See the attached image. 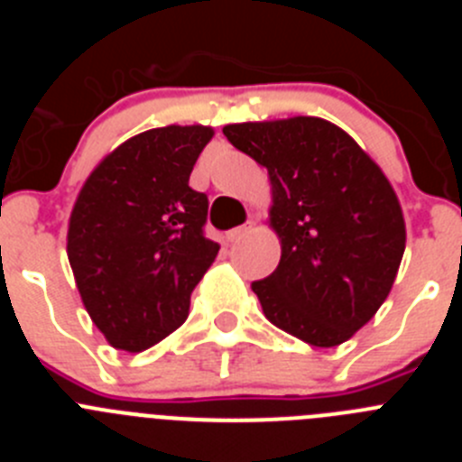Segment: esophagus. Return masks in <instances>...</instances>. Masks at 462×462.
I'll use <instances>...</instances> for the list:
<instances>
[{
    "instance_id": "1",
    "label": "esophagus",
    "mask_w": 462,
    "mask_h": 462,
    "mask_svg": "<svg viewBox=\"0 0 462 462\" xmlns=\"http://www.w3.org/2000/svg\"><path fill=\"white\" fill-rule=\"evenodd\" d=\"M252 231H254V222H245L243 226L234 228V231H228L226 238L231 240V243H238V240H243L245 236H250Z\"/></svg>"
}]
</instances>
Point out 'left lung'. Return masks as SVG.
I'll return each instance as SVG.
<instances>
[{
	"label": "left lung",
	"mask_w": 462,
	"mask_h": 462,
	"mask_svg": "<svg viewBox=\"0 0 462 462\" xmlns=\"http://www.w3.org/2000/svg\"><path fill=\"white\" fill-rule=\"evenodd\" d=\"M228 143L266 166L275 273L252 282L263 314L312 346H337L373 319L405 254L398 196L365 150L321 117L240 122Z\"/></svg>",
	"instance_id": "8db88e82"
}]
</instances>
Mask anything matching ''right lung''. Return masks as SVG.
<instances>
[{
	"label": "right lung",
	"instance_id": "right-lung-1",
	"mask_svg": "<svg viewBox=\"0 0 462 462\" xmlns=\"http://www.w3.org/2000/svg\"><path fill=\"white\" fill-rule=\"evenodd\" d=\"M212 126L132 136L89 173L69 217L67 254L89 319L108 345L138 354L185 324L189 296L217 256L208 196L189 187Z\"/></svg>",
	"mask_w": 462,
	"mask_h": 462
}]
</instances>
